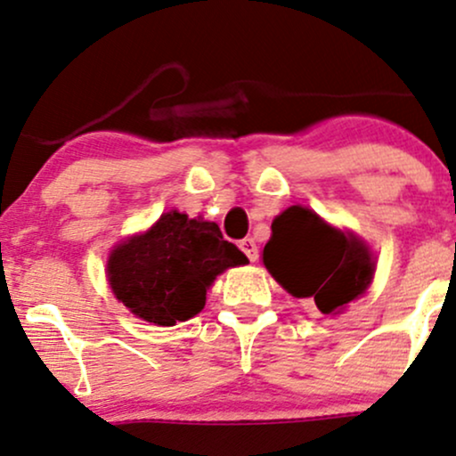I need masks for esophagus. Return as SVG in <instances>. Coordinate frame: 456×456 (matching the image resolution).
I'll list each match as a JSON object with an SVG mask.
<instances>
[{"instance_id":"obj_1","label":"esophagus","mask_w":456,"mask_h":456,"mask_svg":"<svg viewBox=\"0 0 456 456\" xmlns=\"http://www.w3.org/2000/svg\"><path fill=\"white\" fill-rule=\"evenodd\" d=\"M239 248H241V252L248 256L249 260H254L258 258V248H256V243H254V239H243L241 243H239Z\"/></svg>"}]
</instances>
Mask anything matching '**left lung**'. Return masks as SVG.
Segmentation results:
<instances>
[{"label": "left lung", "mask_w": 456, "mask_h": 456, "mask_svg": "<svg viewBox=\"0 0 456 456\" xmlns=\"http://www.w3.org/2000/svg\"><path fill=\"white\" fill-rule=\"evenodd\" d=\"M263 263L290 295L310 297L323 314H338L375 275V256L360 237L305 207H289L273 219Z\"/></svg>", "instance_id": "obj_1"}]
</instances>
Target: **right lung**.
<instances>
[{
	"label": "right lung",
	"instance_id": "add662e5",
	"mask_svg": "<svg viewBox=\"0 0 456 456\" xmlns=\"http://www.w3.org/2000/svg\"><path fill=\"white\" fill-rule=\"evenodd\" d=\"M245 263L241 249L224 241L217 224L170 211L111 249L107 280L133 314L170 327L196 316L215 278Z\"/></svg>",
	"mask_w": 456,
	"mask_h": 456
}]
</instances>
